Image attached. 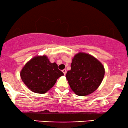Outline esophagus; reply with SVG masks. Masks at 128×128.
Instances as JSON below:
<instances>
[{"label": "esophagus", "mask_w": 128, "mask_h": 128, "mask_svg": "<svg viewBox=\"0 0 128 128\" xmlns=\"http://www.w3.org/2000/svg\"><path fill=\"white\" fill-rule=\"evenodd\" d=\"M62 72H63V73H64V74L65 75L66 74V72H67V71H66V69H64V70H62Z\"/></svg>", "instance_id": "obj_1"}]
</instances>
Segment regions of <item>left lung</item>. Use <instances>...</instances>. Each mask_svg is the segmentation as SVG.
Segmentation results:
<instances>
[{"label": "left lung", "mask_w": 128, "mask_h": 128, "mask_svg": "<svg viewBox=\"0 0 128 128\" xmlns=\"http://www.w3.org/2000/svg\"><path fill=\"white\" fill-rule=\"evenodd\" d=\"M104 66L97 59L80 52L72 59L71 70L66 74L69 84L75 94L84 96L96 90L102 81Z\"/></svg>", "instance_id": "1"}]
</instances>
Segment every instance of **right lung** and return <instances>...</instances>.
I'll list each match as a JSON object with an SVG mask.
<instances>
[{
    "mask_svg": "<svg viewBox=\"0 0 128 128\" xmlns=\"http://www.w3.org/2000/svg\"><path fill=\"white\" fill-rule=\"evenodd\" d=\"M64 73L56 63H50L46 56H38L31 59L20 72L22 81L32 92L45 93L55 84Z\"/></svg>",
    "mask_w": 128,
    "mask_h": 128,
    "instance_id": "add662e5",
    "label": "right lung"
}]
</instances>
